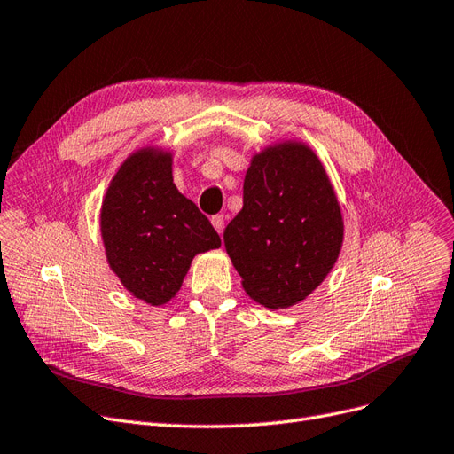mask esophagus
I'll use <instances>...</instances> for the list:
<instances>
[{"label": "esophagus", "instance_id": "esophagus-1", "mask_svg": "<svg viewBox=\"0 0 454 454\" xmlns=\"http://www.w3.org/2000/svg\"><path fill=\"white\" fill-rule=\"evenodd\" d=\"M224 215H215V216H211V224H213V228L218 231V233H223V230H224Z\"/></svg>", "mask_w": 454, "mask_h": 454}]
</instances>
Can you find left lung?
Wrapping results in <instances>:
<instances>
[{"mask_svg":"<svg viewBox=\"0 0 454 454\" xmlns=\"http://www.w3.org/2000/svg\"><path fill=\"white\" fill-rule=\"evenodd\" d=\"M344 239L340 204L322 160L295 140L250 160L243 209L224 230V247L250 299L288 309L333 270Z\"/></svg>","mask_w":454,"mask_h":454,"instance_id":"left-lung-1","label":"left lung"}]
</instances>
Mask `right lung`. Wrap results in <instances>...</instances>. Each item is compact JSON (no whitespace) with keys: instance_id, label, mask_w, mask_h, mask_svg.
<instances>
[{"instance_id":"add662e5","label":"right lung","mask_w":454,"mask_h":454,"mask_svg":"<svg viewBox=\"0 0 454 454\" xmlns=\"http://www.w3.org/2000/svg\"><path fill=\"white\" fill-rule=\"evenodd\" d=\"M110 270L151 307L179 292L196 254L221 247V238L194 201L174 184L172 153L142 147L112 177L100 209Z\"/></svg>"}]
</instances>
